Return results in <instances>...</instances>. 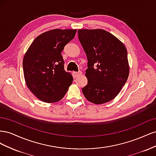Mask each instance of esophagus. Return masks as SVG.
Returning <instances> with one entry per match:
<instances>
[{"label":"esophagus","mask_w":156,"mask_h":156,"mask_svg":"<svg viewBox=\"0 0 156 156\" xmlns=\"http://www.w3.org/2000/svg\"><path fill=\"white\" fill-rule=\"evenodd\" d=\"M81 74H82V73H81V72H73V77H75V78H76V77H79V75H81Z\"/></svg>","instance_id":"34e87169"}]
</instances>
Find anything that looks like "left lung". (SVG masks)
I'll list each match as a JSON object with an SVG mask.
<instances>
[{
	"label": "left lung",
	"mask_w": 156,
	"mask_h": 156,
	"mask_svg": "<svg viewBox=\"0 0 156 156\" xmlns=\"http://www.w3.org/2000/svg\"><path fill=\"white\" fill-rule=\"evenodd\" d=\"M78 37L87 56V85L84 96L95 104L110 101L124 86L129 75L125 45L102 29H79Z\"/></svg>",
	"instance_id": "left-lung-1"
}]
</instances>
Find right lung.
Returning a JSON list of instances; mask_svg holds the SVG:
<instances>
[{"instance_id":"obj_1","label":"right lung","mask_w":156,"mask_h":156,"mask_svg":"<svg viewBox=\"0 0 156 156\" xmlns=\"http://www.w3.org/2000/svg\"><path fill=\"white\" fill-rule=\"evenodd\" d=\"M76 32L54 29L44 32L36 37L25 53L23 68L26 84L41 101H60L72 84L73 77L64 69L61 53Z\"/></svg>"}]
</instances>
